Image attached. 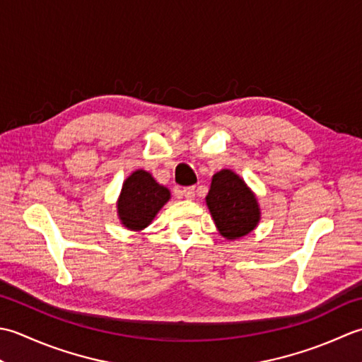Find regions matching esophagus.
Segmentation results:
<instances>
[{
  "label": "esophagus",
  "mask_w": 362,
  "mask_h": 362,
  "mask_svg": "<svg viewBox=\"0 0 362 362\" xmlns=\"http://www.w3.org/2000/svg\"><path fill=\"white\" fill-rule=\"evenodd\" d=\"M182 195L186 197L187 200H194V197H195V187H194V186L184 187V189H182Z\"/></svg>",
  "instance_id": "1"
}]
</instances>
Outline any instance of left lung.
Here are the masks:
<instances>
[{"label": "left lung", "mask_w": 362, "mask_h": 362, "mask_svg": "<svg viewBox=\"0 0 362 362\" xmlns=\"http://www.w3.org/2000/svg\"><path fill=\"white\" fill-rule=\"evenodd\" d=\"M206 203L220 234L226 239L242 238L253 231L259 222L256 197L231 170H222L212 176Z\"/></svg>", "instance_id": "1"}]
</instances>
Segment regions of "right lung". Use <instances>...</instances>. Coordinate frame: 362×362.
<instances>
[{
	"label": "right lung",
	"mask_w": 362,
	"mask_h": 362,
	"mask_svg": "<svg viewBox=\"0 0 362 362\" xmlns=\"http://www.w3.org/2000/svg\"><path fill=\"white\" fill-rule=\"evenodd\" d=\"M168 198H170L168 189L159 186L148 172H134L123 182L122 195L117 204L122 223L128 230H144L151 223Z\"/></svg>",
	"instance_id": "right-lung-1"
}]
</instances>
